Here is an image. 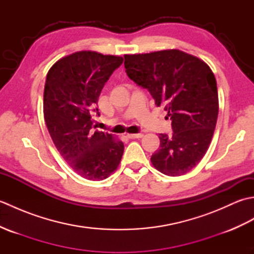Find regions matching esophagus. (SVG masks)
<instances>
[{"label":"esophagus","mask_w":254,"mask_h":254,"mask_svg":"<svg viewBox=\"0 0 254 254\" xmlns=\"http://www.w3.org/2000/svg\"><path fill=\"white\" fill-rule=\"evenodd\" d=\"M127 136L128 138H141L143 136L142 133H137V134H127Z\"/></svg>","instance_id":"obj_1"}]
</instances>
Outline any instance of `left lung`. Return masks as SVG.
<instances>
[{
  "mask_svg": "<svg viewBox=\"0 0 254 254\" xmlns=\"http://www.w3.org/2000/svg\"><path fill=\"white\" fill-rule=\"evenodd\" d=\"M127 76L164 107L172 133L159 134L160 146L150 160L166 176L187 174L204 157L218 117L217 84L212 69L180 50L124 56Z\"/></svg>",
  "mask_w": 254,
  "mask_h": 254,
  "instance_id": "1",
  "label": "left lung"
}]
</instances>
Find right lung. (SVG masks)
<instances>
[{
    "instance_id": "obj_1",
    "label": "right lung",
    "mask_w": 254,
    "mask_h": 254,
    "mask_svg": "<svg viewBox=\"0 0 254 254\" xmlns=\"http://www.w3.org/2000/svg\"><path fill=\"white\" fill-rule=\"evenodd\" d=\"M123 59L93 51L75 52L47 74L44 116L59 153L85 179L104 180L120 164L124 145L108 132L95 131L99 95Z\"/></svg>"
}]
</instances>
